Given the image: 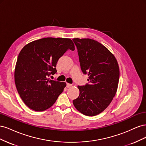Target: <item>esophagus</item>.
<instances>
[{
    "label": "esophagus",
    "instance_id": "esophagus-1",
    "mask_svg": "<svg viewBox=\"0 0 146 146\" xmlns=\"http://www.w3.org/2000/svg\"><path fill=\"white\" fill-rule=\"evenodd\" d=\"M70 86H72L71 84H70V83H66V87H67V88H69V87H70Z\"/></svg>",
    "mask_w": 146,
    "mask_h": 146
}]
</instances>
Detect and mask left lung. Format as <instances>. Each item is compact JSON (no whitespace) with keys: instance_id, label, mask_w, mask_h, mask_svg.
I'll list each match as a JSON object with an SVG mask.
<instances>
[{"instance_id":"8db88e82","label":"left lung","mask_w":146,"mask_h":146,"mask_svg":"<svg viewBox=\"0 0 146 146\" xmlns=\"http://www.w3.org/2000/svg\"><path fill=\"white\" fill-rule=\"evenodd\" d=\"M80 68L89 84L78 86L80 94L74 107L88 116L98 115L108 107L116 95L119 68L115 56L101 43L90 38H74Z\"/></svg>"}]
</instances>
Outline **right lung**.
I'll return each mask as SVG.
<instances>
[{
  "mask_svg": "<svg viewBox=\"0 0 146 146\" xmlns=\"http://www.w3.org/2000/svg\"><path fill=\"white\" fill-rule=\"evenodd\" d=\"M75 50L69 38H44L25 45L17 57L15 82L25 104L36 111H42L54 104L66 84L50 80L56 72V65L68 50Z\"/></svg>",
  "mask_w": 146,
  "mask_h": 146,
  "instance_id": "1",
  "label": "right lung"
}]
</instances>
